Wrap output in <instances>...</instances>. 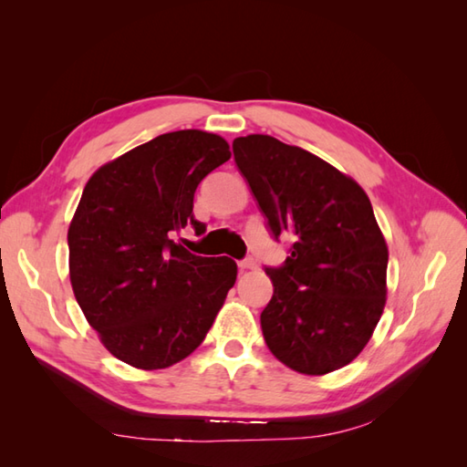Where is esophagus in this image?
<instances>
[{
	"instance_id": "34e87169",
	"label": "esophagus",
	"mask_w": 467,
	"mask_h": 467,
	"mask_svg": "<svg viewBox=\"0 0 467 467\" xmlns=\"http://www.w3.org/2000/svg\"><path fill=\"white\" fill-rule=\"evenodd\" d=\"M254 266H256V261L253 259V256H246V259L239 261V269L241 271H249V269H254Z\"/></svg>"
}]
</instances>
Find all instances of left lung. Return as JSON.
I'll list each match as a JSON object with an SVG mask.
<instances>
[{"mask_svg":"<svg viewBox=\"0 0 467 467\" xmlns=\"http://www.w3.org/2000/svg\"><path fill=\"white\" fill-rule=\"evenodd\" d=\"M234 162L271 234L291 236L281 266H265L261 313L271 353L305 375L341 369L363 351L387 295V244L369 198L319 156L273 136L234 138Z\"/></svg>","mask_w":467,"mask_h":467,"instance_id":"8db88e82","label":"left lung"}]
</instances>
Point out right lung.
<instances>
[{"mask_svg":"<svg viewBox=\"0 0 467 467\" xmlns=\"http://www.w3.org/2000/svg\"><path fill=\"white\" fill-rule=\"evenodd\" d=\"M231 158L202 130L156 136L88 181L69 223V281L88 323L118 359L164 369L191 355L236 281L228 256H198L174 236L196 234V186Z\"/></svg>","mask_w":467,"mask_h":467,"instance_id":"obj_1","label":"right lung"}]
</instances>
